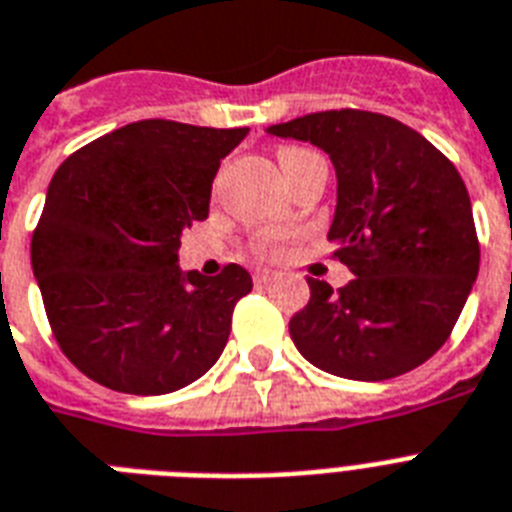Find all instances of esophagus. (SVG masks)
I'll list each match as a JSON object with an SVG mask.
<instances>
[{
	"mask_svg": "<svg viewBox=\"0 0 512 512\" xmlns=\"http://www.w3.org/2000/svg\"><path fill=\"white\" fill-rule=\"evenodd\" d=\"M252 278H255L257 286H263V284H270V281L276 278V273H273V270H268V268H257L255 273H252Z\"/></svg>",
	"mask_w": 512,
	"mask_h": 512,
	"instance_id": "34e87169",
	"label": "esophagus"
}]
</instances>
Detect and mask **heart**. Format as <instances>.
<instances>
[{"mask_svg": "<svg viewBox=\"0 0 512 512\" xmlns=\"http://www.w3.org/2000/svg\"><path fill=\"white\" fill-rule=\"evenodd\" d=\"M299 155H305V149H297V147H284V149H278V165H281V170L286 173V168L292 165L294 157ZM286 244V236L284 234H260L255 239V244H252V249H255L257 255L260 257H276L281 255V249H284Z\"/></svg>", "mask_w": 512, "mask_h": 512, "instance_id": "1", "label": "heart"}]
</instances>
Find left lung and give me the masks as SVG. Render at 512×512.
Here are the masks:
<instances>
[{"label":"left lung","instance_id":"8db88e82","mask_svg":"<svg viewBox=\"0 0 512 512\" xmlns=\"http://www.w3.org/2000/svg\"><path fill=\"white\" fill-rule=\"evenodd\" d=\"M268 134L310 141L336 170L334 257L355 273L307 278L297 350L326 373L386 381L426 363L458 323L479 276V236L458 168L418 131L368 110L310 112Z\"/></svg>","mask_w":512,"mask_h":512}]
</instances>
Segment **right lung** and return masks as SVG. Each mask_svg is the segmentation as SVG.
Wrapping results in <instances>:
<instances>
[{
    "instance_id": "add662e5",
    "label": "right lung",
    "mask_w": 512,
    "mask_h": 512,
    "mask_svg": "<svg viewBox=\"0 0 512 512\" xmlns=\"http://www.w3.org/2000/svg\"><path fill=\"white\" fill-rule=\"evenodd\" d=\"M247 131L139 120L57 168L31 265L54 339L83 376L147 397L213 368L252 278L236 263L181 273L178 247L210 213L220 160Z\"/></svg>"
}]
</instances>
